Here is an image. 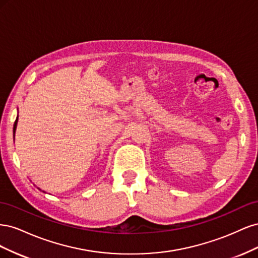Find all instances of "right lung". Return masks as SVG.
Returning <instances> with one entry per match:
<instances>
[{"label":"right lung","instance_id":"1","mask_svg":"<svg viewBox=\"0 0 258 258\" xmlns=\"http://www.w3.org/2000/svg\"><path fill=\"white\" fill-rule=\"evenodd\" d=\"M17 121H18V117H17V119L15 120V123H14V129H13L14 134H15V131H16V127H17Z\"/></svg>","mask_w":258,"mask_h":258}]
</instances>
